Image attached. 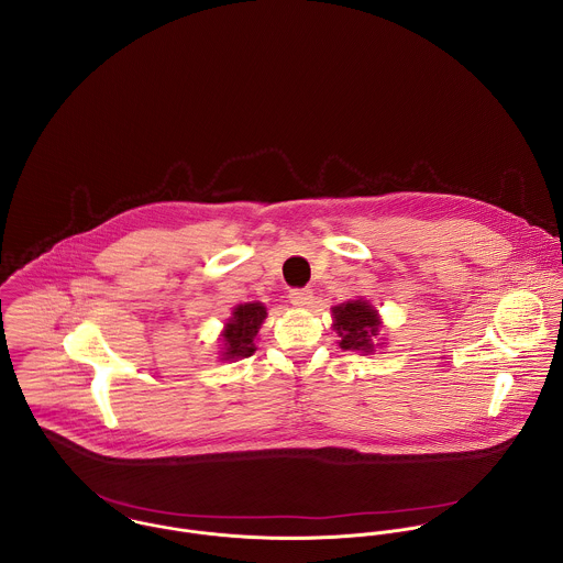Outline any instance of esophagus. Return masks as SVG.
Instances as JSON below:
<instances>
[{"mask_svg": "<svg viewBox=\"0 0 563 563\" xmlns=\"http://www.w3.org/2000/svg\"><path fill=\"white\" fill-rule=\"evenodd\" d=\"M288 299H290V303L297 306V308H308V306H312L314 295H312V290H308V288H295V290H290Z\"/></svg>", "mask_w": 563, "mask_h": 563, "instance_id": "esophagus-1", "label": "esophagus"}]
</instances>
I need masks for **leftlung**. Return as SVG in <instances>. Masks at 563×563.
I'll use <instances>...</instances> for the list:
<instances>
[{
	"label": "left lung",
	"instance_id": "obj_1",
	"mask_svg": "<svg viewBox=\"0 0 563 563\" xmlns=\"http://www.w3.org/2000/svg\"><path fill=\"white\" fill-rule=\"evenodd\" d=\"M333 312V329L340 335V349L344 351H360L364 355L373 353L379 346V329L382 319L377 310L364 301H346L331 308ZM384 344V342H382Z\"/></svg>",
	"mask_w": 563,
	"mask_h": 563
}]
</instances>
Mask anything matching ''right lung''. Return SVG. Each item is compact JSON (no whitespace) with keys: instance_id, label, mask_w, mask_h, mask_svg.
Listing matches in <instances>:
<instances>
[{"instance_id":"add662e5","label":"right lung","mask_w":563,"mask_h":563,"mask_svg":"<svg viewBox=\"0 0 563 563\" xmlns=\"http://www.w3.org/2000/svg\"><path fill=\"white\" fill-rule=\"evenodd\" d=\"M266 319V308L260 301L236 306L232 312V319L225 322L223 329V357L221 360H241L251 357L255 353V335L260 331V324Z\"/></svg>"}]
</instances>
